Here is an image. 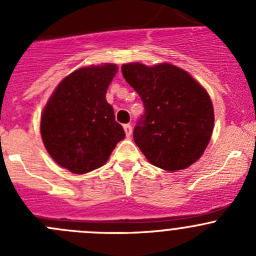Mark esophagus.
<instances>
[{"mask_svg": "<svg viewBox=\"0 0 256 256\" xmlns=\"http://www.w3.org/2000/svg\"><path fill=\"white\" fill-rule=\"evenodd\" d=\"M124 130H125L126 138H131V134H132V126H131L130 124H126V125H124Z\"/></svg>", "mask_w": 256, "mask_h": 256, "instance_id": "1", "label": "esophagus"}]
</instances>
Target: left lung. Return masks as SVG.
I'll use <instances>...</instances> for the list:
<instances>
[{"mask_svg": "<svg viewBox=\"0 0 256 256\" xmlns=\"http://www.w3.org/2000/svg\"><path fill=\"white\" fill-rule=\"evenodd\" d=\"M121 72L144 102V114L134 128V141L147 161L168 172L198 161L214 128L207 90L170 63L147 66L134 62L122 64Z\"/></svg>", "mask_w": 256, "mask_h": 256, "instance_id": "1", "label": "left lung"}]
</instances>
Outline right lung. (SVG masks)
<instances>
[{"mask_svg":"<svg viewBox=\"0 0 256 256\" xmlns=\"http://www.w3.org/2000/svg\"><path fill=\"white\" fill-rule=\"evenodd\" d=\"M118 66L76 69L54 89L40 115L46 150L60 167L84 174L106 164L125 131L115 121L106 92Z\"/></svg>","mask_w":256,"mask_h":256,"instance_id":"obj_1","label":"right lung"}]
</instances>
